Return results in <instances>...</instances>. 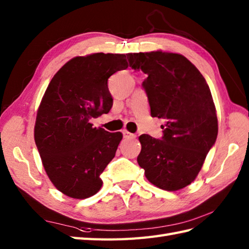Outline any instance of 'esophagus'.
<instances>
[{"label": "esophagus", "mask_w": 249, "mask_h": 249, "mask_svg": "<svg viewBox=\"0 0 249 249\" xmlns=\"http://www.w3.org/2000/svg\"><path fill=\"white\" fill-rule=\"evenodd\" d=\"M122 133H123L124 138H126V139H134V138H136V135L129 133L128 130H123V131H122Z\"/></svg>", "instance_id": "obj_1"}]
</instances>
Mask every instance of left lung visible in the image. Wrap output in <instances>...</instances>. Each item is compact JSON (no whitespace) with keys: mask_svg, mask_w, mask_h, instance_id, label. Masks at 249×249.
<instances>
[{"mask_svg":"<svg viewBox=\"0 0 249 249\" xmlns=\"http://www.w3.org/2000/svg\"><path fill=\"white\" fill-rule=\"evenodd\" d=\"M129 66L144 80L151 115L163 119L162 139L141 135L137 158L145 178L156 187L176 192L192 184L215 143L218 122L204 77L178 53L161 50L127 55Z\"/></svg>","mask_w":249,"mask_h":249,"instance_id":"obj_1","label":"left lung"}]
</instances>
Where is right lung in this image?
<instances>
[{
	"label": "right lung",
	"mask_w": 249,
	"mask_h": 249,
	"mask_svg": "<svg viewBox=\"0 0 249 249\" xmlns=\"http://www.w3.org/2000/svg\"><path fill=\"white\" fill-rule=\"evenodd\" d=\"M128 54L76 56L63 65L41 98L34 139L47 176L67 197L87 199L103 186L99 176L113 160L123 135L93 127L113 99L108 79L128 67Z\"/></svg>",
	"instance_id": "1"
}]
</instances>
